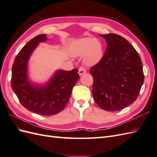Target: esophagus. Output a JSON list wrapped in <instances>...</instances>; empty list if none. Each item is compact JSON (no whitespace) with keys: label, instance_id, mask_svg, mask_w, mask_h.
<instances>
[{"label":"esophagus","instance_id":"34e87169","mask_svg":"<svg viewBox=\"0 0 157 157\" xmlns=\"http://www.w3.org/2000/svg\"><path fill=\"white\" fill-rule=\"evenodd\" d=\"M86 70H85L84 68L80 67V68L78 69V74H79L80 75H82L86 73Z\"/></svg>","mask_w":157,"mask_h":157}]
</instances>
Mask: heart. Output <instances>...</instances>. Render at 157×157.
<instances>
[{"mask_svg": "<svg viewBox=\"0 0 157 157\" xmlns=\"http://www.w3.org/2000/svg\"><path fill=\"white\" fill-rule=\"evenodd\" d=\"M71 54L73 56H83L84 63L94 65L101 60L103 47L100 42L94 38H83L73 42L71 45Z\"/></svg>", "mask_w": 157, "mask_h": 157, "instance_id": "1", "label": "heart"}]
</instances>
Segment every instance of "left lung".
I'll return each instance as SVG.
<instances>
[{
  "mask_svg": "<svg viewBox=\"0 0 157 157\" xmlns=\"http://www.w3.org/2000/svg\"><path fill=\"white\" fill-rule=\"evenodd\" d=\"M107 48L99 62L90 68L94 82L92 95L99 107L116 111L136 100L144 81L140 57L122 36L109 33L99 35Z\"/></svg>",
  "mask_w": 157,
  "mask_h": 157,
  "instance_id": "1",
  "label": "left lung"
}]
</instances>
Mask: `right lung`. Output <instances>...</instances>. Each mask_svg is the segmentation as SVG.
<instances>
[{"label": "right lung", "instance_id": "add662e5", "mask_svg": "<svg viewBox=\"0 0 157 157\" xmlns=\"http://www.w3.org/2000/svg\"><path fill=\"white\" fill-rule=\"evenodd\" d=\"M45 34L28 42L13 61L11 86L21 105L27 110L42 115H54L68 103L72 90L80 78L78 70H58L44 86H36L27 78V63L39 42L46 40Z\"/></svg>", "mask_w": 157, "mask_h": 157}]
</instances>
